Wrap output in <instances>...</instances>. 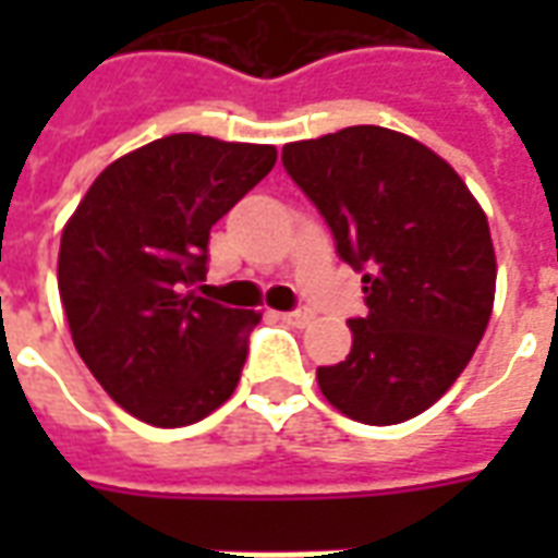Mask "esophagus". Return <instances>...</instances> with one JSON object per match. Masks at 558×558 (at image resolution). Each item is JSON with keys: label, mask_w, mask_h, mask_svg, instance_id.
Instances as JSON below:
<instances>
[{"label": "esophagus", "mask_w": 558, "mask_h": 558, "mask_svg": "<svg viewBox=\"0 0 558 558\" xmlns=\"http://www.w3.org/2000/svg\"><path fill=\"white\" fill-rule=\"evenodd\" d=\"M283 319L290 323V326L295 328H304L311 319H314V314L307 311V307H299V311H290V314H283Z\"/></svg>", "instance_id": "1"}]
</instances>
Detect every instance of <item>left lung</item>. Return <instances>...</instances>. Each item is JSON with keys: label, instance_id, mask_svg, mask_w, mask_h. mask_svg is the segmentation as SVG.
Returning <instances> with one entry per match:
<instances>
[{"label": "left lung", "instance_id": "1", "mask_svg": "<svg viewBox=\"0 0 558 558\" xmlns=\"http://www.w3.org/2000/svg\"><path fill=\"white\" fill-rule=\"evenodd\" d=\"M283 167L364 275L367 314L350 319V355L316 367L319 391L362 424L415 418L454 386L490 323L487 215L451 163L388 128L290 143Z\"/></svg>", "mask_w": 558, "mask_h": 558}]
</instances>
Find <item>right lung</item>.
Masks as SVG:
<instances>
[{
  "label": "right lung",
  "mask_w": 558,
  "mask_h": 558,
  "mask_svg": "<svg viewBox=\"0 0 558 558\" xmlns=\"http://www.w3.org/2000/svg\"><path fill=\"white\" fill-rule=\"evenodd\" d=\"M275 160V146L172 134L113 160L65 223L59 295L71 338L134 418L184 427L239 386L259 314L196 287L211 227Z\"/></svg>",
  "instance_id": "add662e5"
}]
</instances>
